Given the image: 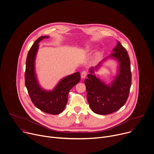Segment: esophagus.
I'll return each mask as SVG.
<instances>
[{
    "label": "esophagus",
    "mask_w": 154,
    "mask_h": 154,
    "mask_svg": "<svg viewBox=\"0 0 154 154\" xmlns=\"http://www.w3.org/2000/svg\"><path fill=\"white\" fill-rule=\"evenodd\" d=\"M87 75V72L86 71H83V72L81 73V78H82V79L85 78L86 77Z\"/></svg>",
    "instance_id": "1"
}]
</instances>
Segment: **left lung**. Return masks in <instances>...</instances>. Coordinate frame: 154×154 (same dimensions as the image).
I'll return each instance as SVG.
<instances>
[{
    "label": "left lung",
    "mask_w": 154,
    "mask_h": 154,
    "mask_svg": "<svg viewBox=\"0 0 154 154\" xmlns=\"http://www.w3.org/2000/svg\"><path fill=\"white\" fill-rule=\"evenodd\" d=\"M108 59L118 63L117 73L112 82L107 85L94 74ZM88 78L84 80L87 98L91 109L96 114L106 115L117 111L126 103L131 85V64L126 50L119 42L112 54L104 58L94 67L89 69Z\"/></svg>",
    "instance_id": "left-lung-1"
}]
</instances>
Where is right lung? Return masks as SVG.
Returning a JSON list of instances; mask_svg holds the SVG:
<instances>
[{"label": "right lung", "mask_w": 154, "mask_h": 154, "mask_svg": "<svg viewBox=\"0 0 154 154\" xmlns=\"http://www.w3.org/2000/svg\"><path fill=\"white\" fill-rule=\"evenodd\" d=\"M49 36H41L31 48L26 58L25 85L34 105L41 111L53 115L61 113L67 103L71 88L80 81L79 72L64 77L52 90H46L39 84L35 73V63L38 50V43Z\"/></svg>", "instance_id": "right-lung-1"}]
</instances>
